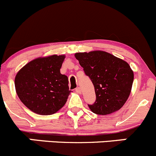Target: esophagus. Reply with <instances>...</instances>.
Here are the masks:
<instances>
[{
    "mask_svg": "<svg viewBox=\"0 0 156 156\" xmlns=\"http://www.w3.org/2000/svg\"><path fill=\"white\" fill-rule=\"evenodd\" d=\"M75 91H76V92H77V93H79V94H80V93H81V92H82L81 89H80V87H77V88H76V89H75Z\"/></svg>",
    "mask_w": 156,
    "mask_h": 156,
    "instance_id": "1",
    "label": "esophagus"
}]
</instances>
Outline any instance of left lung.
Wrapping results in <instances>:
<instances>
[{"label": "left lung", "mask_w": 156, "mask_h": 156, "mask_svg": "<svg viewBox=\"0 0 156 156\" xmlns=\"http://www.w3.org/2000/svg\"><path fill=\"white\" fill-rule=\"evenodd\" d=\"M75 58L95 87L96 99L88 105L90 110L101 115L119 110L128 98L133 82L130 65L101 51L76 53Z\"/></svg>", "instance_id": "1"}]
</instances>
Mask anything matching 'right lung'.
Masks as SVG:
<instances>
[{
	"label": "right lung",
	"mask_w": 156,
	"mask_h": 156,
	"mask_svg": "<svg viewBox=\"0 0 156 156\" xmlns=\"http://www.w3.org/2000/svg\"><path fill=\"white\" fill-rule=\"evenodd\" d=\"M64 55L33 60L16 74L15 87L20 101L32 112L52 115L65 105L70 90L68 78L60 72Z\"/></svg>",
	"instance_id": "1"
}]
</instances>
